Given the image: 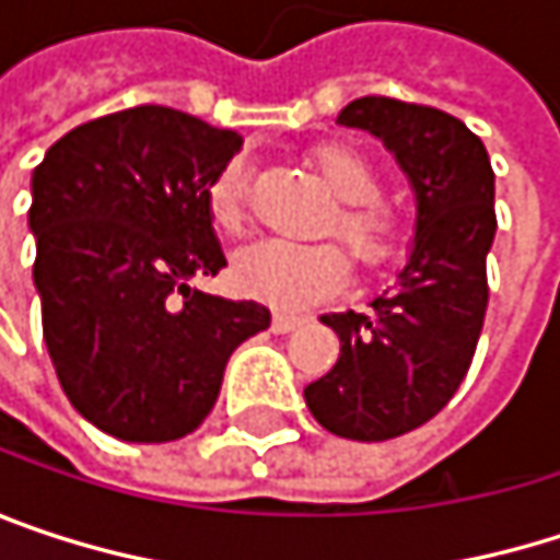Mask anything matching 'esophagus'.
<instances>
[{"label": "esophagus", "mask_w": 560, "mask_h": 560, "mask_svg": "<svg viewBox=\"0 0 560 560\" xmlns=\"http://www.w3.org/2000/svg\"><path fill=\"white\" fill-rule=\"evenodd\" d=\"M304 324V317L301 314H284V311H276V317H272V330L276 334H288V330H294V327H301Z\"/></svg>", "instance_id": "1"}]
</instances>
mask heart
Returning <instances> with one entry per match:
<instances>
[{
	"label": "heart",
	"instance_id": "heart-1",
	"mask_svg": "<svg viewBox=\"0 0 560 560\" xmlns=\"http://www.w3.org/2000/svg\"><path fill=\"white\" fill-rule=\"evenodd\" d=\"M314 168L327 180V187L343 200L334 230L353 249V256L366 266L386 262L398 249L401 230L386 203H380L383 177L376 165L347 142L320 145L314 155ZM249 200V165L243 159H230L213 174L207 187L210 220L223 233H240L246 220ZM350 272V262L340 246L334 243H284L262 240L236 253L233 279L246 291L279 307H301L334 294Z\"/></svg>",
	"mask_w": 560,
	"mask_h": 560
}]
</instances>
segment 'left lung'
Here are the masks:
<instances>
[{
  "label": "left lung",
  "mask_w": 560,
  "mask_h": 560,
  "mask_svg": "<svg viewBox=\"0 0 560 560\" xmlns=\"http://www.w3.org/2000/svg\"><path fill=\"white\" fill-rule=\"evenodd\" d=\"M337 122L395 155L415 194V243L395 288L366 311L320 314L340 357L304 401L337 438L389 441L431 421L470 370L490 298L497 174L483 142L431 106L360 96Z\"/></svg>",
  "instance_id": "8db88e82"
}]
</instances>
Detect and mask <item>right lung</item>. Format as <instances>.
Instances as JSON below:
<instances>
[{
	"label": "right lung",
	"instance_id": "right-lung-1",
	"mask_svg": "<svg viewBox=\"0 0 560 560\" xmlns=\"http://www.w3.org/2000/svg\"><path fill=\"white\" fill-rule=\"evenodd\" d=\"M240 149L180 109L132 106L70 129L32 174L45 343L70 405L119 441L200 428L230 353L272 320L190 284L226 266L207 187Z\"/></svg>",
	"mask_w": 560,
	"mask_h": 560
}]
</instances>
